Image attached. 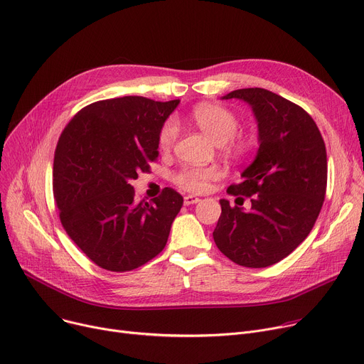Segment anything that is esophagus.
<instances>
[{"label": "esophagus", "mask_w": 364, "mask_h": 364, "mask_svg": "<svg viewBox=\"0 0 364 364\" xmlns=\"http://www.w3.org/2000/svg\"><path fill=\"white\" fill-rule=\"evenodd\" d=\"M197 203H200V198L193 197V195H186V197L183 198L185 205H192V204H197Z\"/></svg>", "instance_id": "1"}]
</instances>
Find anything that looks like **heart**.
<instances>
[{
  "instance_id": "heart-1",
  "label": "heart",
  "mask_w": 364,
  "mask_h": 364,
  "mask_svg": "<svg viewBox=\"0 0 364 364\" xmlns=\"http://www.w3.org/2000/svg\"><path fill=\"white\" fill-rule=\"evenodd\" d=\"M191 121L197 125L207 136L217 144H226L236 135L239 121L235 114L226 107L213 103H201L191 112ZM178 136V127L173 121H167L159 132V147L163 151L169 150ZM245 144H235L236 151H242ZM220 172L215 167H185L175 181L176 183L191 192H203L208 188L210 182L218 178Z\"/></svg>"
}]
</instances>
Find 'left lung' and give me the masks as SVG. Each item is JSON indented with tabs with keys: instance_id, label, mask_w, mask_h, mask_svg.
I'll use <instances>...</instances> for the list:
<instances>
[{
	"instance_id": "1",
	"label": "left lung",
	"mask_w": 364,
	"mask_h": 364,
	"mask_svg": "<svg viewBox=\"0 0 364 364\" xmlns=\"http://www.w3.org/2000/svg\"><path fill=\"white\" fill-rule=\"evenodd\" d=\"M221 99L246 102L258 125V151L228 192L250 198V207L220 200L213 232L230 261L265 268L284 259L311 233L326 191L322 135L300 106L265 89H239Z\"/></svg>"
}]
</instances>
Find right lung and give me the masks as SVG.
Wrapping results in <instances>:
<instances>
[{
  "label": "right lung",
  "instance_id": "right-lung-1",
  "mask_svg": "<svg viewBox=\"0 0 364 364\" xmlns=\"http://www.w3.org/2000/svg\"><path fill=\"white\" fill-rule=\"evenodd\" d=\"M179 99L124 96L81 109L63 131L53 159V197L74 243L100 268L124 272L166 246L183 198L166 188L151 203L129 183L159 156V132Z\"/></svg>",
  "mask_w": 364,
  "mask_h": 364
}]
</instances>
